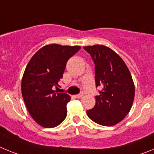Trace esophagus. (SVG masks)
<instances>
[{
  "mask_svg": "<svg viewBox=\"0 0 154 154\" xmlns=\"http://www.w3.org/2000/svg\"><path fill=\"white\" fill-rule=\"evenodd\" d=\"M75 97L76 98H82V97H83V94H78V95H75Z\"/></svg>",
  "mask_w": 154,
  "mask_h": 154,
  "instance_id": "34e87169",
  "label": "esophagus"
}]
</instances>
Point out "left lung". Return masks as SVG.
Returning a JSON list of instances; mask_svg holds the SVG:
<instances>
[{
  "label": "left lung",
  "mask_w": 154,
  "mask_h": 154,
  "mask_svg": "<svg viewBox=\"0 0 154 154\" xmlns=\"http://www.w3.org/2000/svg\"><path fill=\"white\" fill-rule=\"evenodd\" d=\"M95 63L96 87L103 90L96 96V105L87 110L93 122L111 126L123 120L133 106L135 86L124 61L110 48L103 45L85 46Z\"/></svg>",
  "instance_id": "left-lung-1"
}]
</instances>
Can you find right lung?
Returning a JSON list of instances; mask_svg holds the SVG:
<instances>
[{
    "instance_id": "obj_1",
    "label": "right lung",
    "mask_w": 154,
    "mask_h": 154,
    "mask_svg": "<svg viewBox=\"0 0 154 154\" xmlns=\"http://www.w3.org/2000/svg\"><path fill=\"white\" fill-rule=\"evenodd\" d=\"M80 46L50 44L31 57L21 80V93L28 111L38 124L45 128L58 126L67 116L71 97L57 92L68 60Z\"/></svg>"
}]
</instances>
